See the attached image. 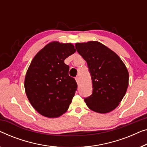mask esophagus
<instances>
[{"instance_id": "esophagus-1", "label": "esophagus", "mask_w": 147, "mask_h": 147, "mask_svg": "<svg viewBox=\"0 0 147 147\" xmlns=\"http://www.w3.org/2000/svg\"><path fill=\"white\" fill-rule=\"evenodd\" d=\"M76 82H77V84H79V83H80V78L76 77Z\"/></svg>"}]
</instances>
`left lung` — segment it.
I'll use <instances>...</instances> for the list:
<instances>
[{"mask_svg":"<svg viewBox=\"0 0 147 147\" xmlns=\"http://www.w3.org/2000/svg\"><path fill=\"white\" fill-rule=\"evenodd\" d=\"M76 48L88 63L93 93L84 99L91 110L107 113L119 105L129 86V72L116 53L97 41L76 43Z\"/></svg>","mask_w":147,"mask_h":147,"instance_id":"left-lung-1","label":"left lung"}]
</instances>
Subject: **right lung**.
<instances>
[{
    "mask_svg": "<svg viewBox=\"0 0 147 147\" xmlns=\"http://www.w3.org/2000/svg\"><path fill=\"white\" fill-rule=\"evenodd\" d=\"M71 43L54 41L40 50L32 60L24 80L26 96L40 115L48 118L62 115L77 90L75 79L64 63L76 52Z\"/></svg>",
    "mask_w": 147,
    "mask_h": 147,
    "instance_id": "1",
    "label": "right lung"
}]
</instances>
